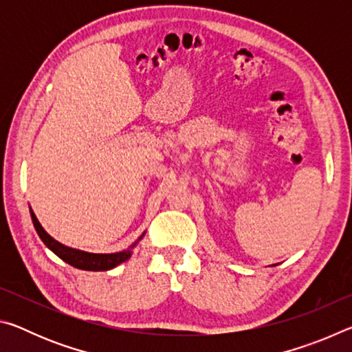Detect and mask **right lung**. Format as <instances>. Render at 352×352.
<instances>
[{"instance_id":"obj_1","label":"right lung","mask_w":352,"mask_h":352,"mask_svg":"<svg viewBox=\"0 0 352 352\" xmlns=\"http://www.w3.org/2000/svg\"><path fill=\"white\" fill-rule=\"evenodd\" d=\"M31 217H32V222L35 226V231H37V234L40 236V239L43 241L45 245L50 248L52 253H56L62 261L67 262V264L73 265V267H76V269H80V270L104 272V270L115 269L116 265H119L124 261H127L130 256H132V248L136 245V242H135L129 250H124V252H118V253H109V254L82 252V250L67 247V245H63V243L57 242L56 239H52V237L43 230V226L40 225L38 219L35 217L32 210H31Z\"/></svg>"}]
</instances>
